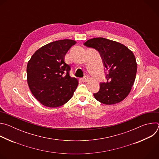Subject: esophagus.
<instances>
[{
  "label": "esophagus",
  "instance_id": "esophagus-1",
  "mask_svg": "<svg viewBox=\"0 0 159 159\" xmlns=\"http://www.w3.org/2000/svg\"><path fill=\"white\" fill-rule=\"evenodd\" d=\"M88 79H89V77H87V76H85V77H84V78H82V79H81V81L83 82H87V81L88 80Z\"/></svg>",
  "mask_w": 159,
  "mask_h": 159
}]
</instances>
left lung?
Instances as JSON below:
<instances>
[{
	"mask_svg": "<svg viewBox=\"0 0 159 159\" xmlns=\"http://www.w3.org/2000/svg\"><path fill=\"white\" fill-rule=\"evenodd\" d=\"M97 50L108 70L107 82L100 83L99 92L94 94L100 102L112 105L123 101L129 94L134 82L137 63L133 53L124 44L104 38L90 39L84 43Z\"/></svg>",
	"mask_w": 159,
	"mask_h": 159,
	"instance_id": "8db88e82",
	"label": "left lung"
}]
</instances>
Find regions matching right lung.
<instances>
[{
    "label": "right lung",
    "mask_w": 159,
    "mask_h": 159,
    "mask_svg": "<svg viewBox=\"0 0 159 159\" xmlns=\"http://www.w3.org/2000/svg\"><path fill=\"white\" fill-rule=\"evenodd\" d=\"M76 43L72 39L58 40L36 50L27 65V80L31 92L43 105L61 106L69 101L79 84L69 75L70 66L64 58Z\"/></svg>",
    "instance_id": "right-lung-1"
}]
</instances>
